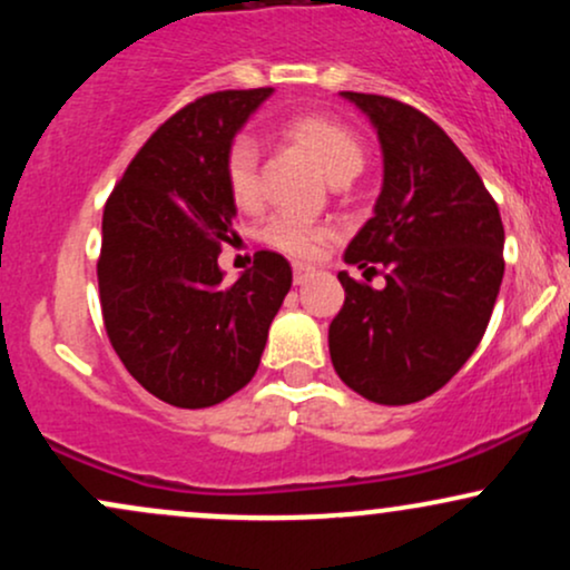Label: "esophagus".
Segmentation results:
<instances>
[{"label": "esophagus", "mask_w": 570, "mask_h": 570, "mask_svg": "<svg viewBox=\"0 0 570 570\" xmlns=\"http://www.w3.org/2000/svg\"><path fill=\"white\" fill-rule=\"evenodd\" d=\"M313 276H316V271H313V267H307V265H294V284H297V286L307 284V281H311Z\"/></svg>", "instance_id": "34e87169"}]
</instances>
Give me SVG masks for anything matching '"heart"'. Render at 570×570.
Returning <instances> with one entry per match:
<instances>
[{
	"label": "heart",
	"instance_id": "heart-1",
	"mask_svg": "<svg viewBox=\"0 0 570 570\" xmlns=\"http://www.w3.org/2000/svg\"><path fill=\"white\" fill-rule=\"evenodd\" d=\"M286 134L322 166L332 185L348 181L364 168V147L358 136L343 122L324 115H297L286 122ZM227 193L238 208H254L259 200V147L252 136L233 139L225 155ZM263 240L294 259H313L330 238L326 227L303 217L278 214L263 225Z\"/></svg>",
	"mask_w": 570,
	"mask_h": 570
}]
</instances>
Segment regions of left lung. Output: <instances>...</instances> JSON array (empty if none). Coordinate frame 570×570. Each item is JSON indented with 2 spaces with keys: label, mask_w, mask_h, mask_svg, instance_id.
I'll return each instance as SVG.
<instances>
[{
  "label": "left lung",
  "mask_w": 570,
  "mask_h": 570,
  "mask_svg": "<svg viewBox=\"0 0 570 570\" xmlns=\"http://www.w3.org/2000/svg\"><path fill=\"white\" fill-rule=\"evenodd\" d=\"M367 115L383 153L372 219L343 259L375 273L372 289L340 271L345 303L330 324V356L348 389L377 404H412L466 364L499 297L503 225L480 174L444 130L407 104L340 94Z\"/></svg>",
  "instance_id": "obj_1"
}]
</instances>
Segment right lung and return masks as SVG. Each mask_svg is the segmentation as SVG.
<instances>
[{
    "label": "right lung",
    "mask_w": 570,
    "mask_h": 570,
    "mask_svg": "<svg viewBox=\"0 0 570 570\" xmlns=\"http://www.w3.org/2000/svg\"><path fill=\"white\" fill-rule=\"evenodd\" d=\"M273 88L219 90L149 136L101 222L98 292L109 343L160 402L200 410L252 381L292 267L259 252L233 284L219 267L238 214L225 155Z\"/></svg>",
    "instance_id": "add662e5"
}]
</instances>
